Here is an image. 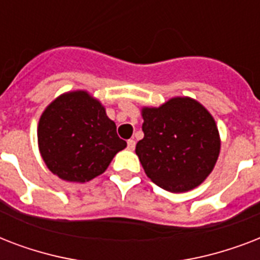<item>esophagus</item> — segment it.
Listing matches in <instances>:
<instances>
[{"mask_svg": "<svg viewBox=\"0 0 260 260\" xmlns=\"http://www.w3.org/2000/svg\"><path fill=\"white\" fill-rule=\"evenodd\" d=\"M126 144H128V150L129 151H134L135 147H136V142H135L134 139H129V140L126 142Z\"/></svg>", "mask_w": 260, "mask_h": 260, "instance_id": "1", "label": "esophagus"}]
</instances>
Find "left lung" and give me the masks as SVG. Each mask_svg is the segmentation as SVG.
Returning a JSON list of instances; mask_svg holds the SVG:
<instances>
[{"mask_svg":"<svg viewBox=\"0 0 260 260\" xmlns=\"http://www.w3.org/2000/svg\"><path fill=\"white\" fill-rule=\"evenodd\" d=\"M142 117L144 138L135 151L147 177L171 193L201 185L221 147L209 110L194 98L173 97L158 108L143 106Z\"/></svg>","mask_w":260,"mask_h":260,"instance_id":"obj_1","label":"left lung"}]
</instances>
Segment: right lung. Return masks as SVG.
<instances>
[{
  "instance_id": "add662e5",
  "label": "right lung",
  "mask_w": 260,
  "mask_h": 260,
  "mask_svg": "<svg viewBox=\"0 0 260 260\" xmlns=\"http://www.w3.org/2000/svg\"><path fill=\"white\" fill-rule=\"evenodd\" d=\"M38 144L51 173L78 183L101 175L126 147L105 106L86 90L67 91L48 104L39 120Z\"/></svg>"
}]
</instances>
